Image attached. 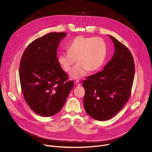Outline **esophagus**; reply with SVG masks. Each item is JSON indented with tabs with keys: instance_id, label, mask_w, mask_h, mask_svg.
Wrapping results in <instances>:
<instances>
[{
	"instance_id": "obj_1",
	"label": "esophagus",
	"mask_w": 152,
	"mask_h": 152,
	"mask_svg": "<svg viewBox=\"0 0 152 152\" xmlns=\"http://www.w3.org/2000/svg\"><path fill=\"white\" fill-rule=\"evenodd\" d=\"M75 83H76V85H77V86H81V83H80L79 80L75 81Z\"/></svg>"
}]
</instances>
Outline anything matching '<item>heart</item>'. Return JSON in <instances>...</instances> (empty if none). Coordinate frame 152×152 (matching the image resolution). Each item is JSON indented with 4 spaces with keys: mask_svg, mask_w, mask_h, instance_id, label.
<instances>
[{
    "mask_svg": "<svg viewBox=\"0 0 152 152\" xmlns=\"http://www.w3.org/2000/svg\"><path fill=\"white\" fill-rule=\"evenodd\" d=\"M67 52H61L58 56L61 67L66 72L72 68L70 76L80 79L90 71L97 70L102 66L107 53V47L103 39L99 37L78 36L67 45Z\"/></svg>",
    "mask_w": 152,
    "mask_h": 152,
    "instance_id": "b5f03b06",
    "label": "heart"
}]
</instances>
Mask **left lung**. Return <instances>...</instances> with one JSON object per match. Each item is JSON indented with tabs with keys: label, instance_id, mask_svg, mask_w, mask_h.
<instances>
[{
	"label": "left lung",
	"instance_id": "left-lung-1",
	"mask_svg": "<svg viewBox=\"0 0 152 152\" xmlns=\"http://www.w3.org/2000/svg\"><path fill=\"white\" fill-rule=\"evenodd\" d=\"M115 52L103 70L87 77L83 86L85 110L99 121L115 115L128 100L135 75L133 56L129 49L111 35Z\"/></svg>",
	"mask_w": 152,
	"mask_h": 152
}]
</instances>
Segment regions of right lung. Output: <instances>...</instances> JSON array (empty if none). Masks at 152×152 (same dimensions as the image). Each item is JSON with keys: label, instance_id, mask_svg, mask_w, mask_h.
<instances>
[{"label": "right lung", "instance_id": "1", "mask_svg": "<svg viewBox=\"0 0 152 152\" xmlns=\"http://www.w3.org/2000/svg\"><path fill=\"white\" fill-rule=\"evenodd\" d=\"M65 32H51L37 38L21 57L19 76L25 99L31 109L42 117L59 113L73 88V80L58 63L57 48Z\"/></svg>", "mask_w": 152, "mask_h": 152}]
</instances>
